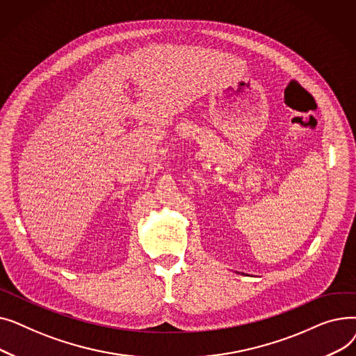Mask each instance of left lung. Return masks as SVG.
I'll list each match as a JSON object with an SVG mask.
<instances>
[{
    "mask_svg": "<svg viewBox=\"0 0 356 356\" xmlns=\"http://www.w3.org/2000/svg\"><path fill=\"white\" fill-rule=\"evenodd\" d=\"M241 274H244V273H241Z\"/></svg>",
    "mask_w": 356,
    "mask_h": 356,
    "instance_id": "8db88e82",
    "label": "left lung"
}]
</instances>
